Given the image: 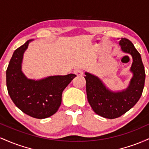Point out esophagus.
<instances>
[{
  "instance_id": "esophagus-1",
  "label": "esophagus",
  "mask_w": 149,
  "mask_h": 149,
  "mask_svg": "<svg viewBox=\"0 0 149 149\" xmlns=\"http://www.w3.org/2000/svg\"><path fill=\"white\" fill-rule=\"evenodd\" d=\"M73 73H74L75 74H76V76H83V72L80 69L74 70Z\"/></svg>"
}]
</instances>
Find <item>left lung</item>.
Returning a JSON list of instances; mask_svg holds the SVG:
<instances>
[{
  "instance_id": "8db88e82",
  "label": "left lung",
  "mask_w": 149,
  "mask_h": 149,
  "mask_svg": "<svg viewBox=\"0 0 149 149\" xmlns=\"http://www.w3.org/2000/svg\"><path fill=\"white\" fill-rule=\"evenodd\" d=\"M121 50L132 57L130 71L133 76L126 89L114 92L106 86L99 77L85 72L88 101L97 115L113 119L132 109L142 95L145 82L144 66L140 54L130 40L122 38L119 41Z\"/></svg>"
}]
</instances>
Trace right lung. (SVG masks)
<instances>
[{
	"label": "right lung",
	"instance_id": "obj_1",
	"mask_svg": "<svg viewBox=\"0 0 149 149\" xmlns=\"http://www.w3.org/2000/svg\"><path fill=\"white\" fill-rule=\"evenodd\" d=\"M29 40L15 49L6 71V84L10 98L22 112L43 119L55 113L61 103L64 90L76 76H51L40 80L28 78L22 71L24 53Z\"/></svg>",
	"mask_w": 149,
	"mask_h": 149
}]
</instances>
